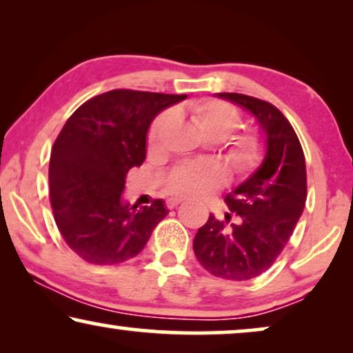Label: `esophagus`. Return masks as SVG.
<instances>
[{
    "label": "esophagus",
    "instance_id": "1",
    "mask_svg": "<svg viewBox=\"0 0 353 353\" xmlns=\"http://www.w3.org/2000/svg\"><path fill=\"white\" fill-rule=\"evenodd\" d=\"M178 204H181V199H173V197H172V199L167 201V207H168V209H175V207H176Z\"/></svg>",
    "mask_w": 353,
    "mask_h": 353
}]
</instances>
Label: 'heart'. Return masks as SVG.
Returning <instances> with one entry per match:
<instances>
[{"mask_svg":"<svg viewBox=\"0 0 353 353\" xmlns=\"http://www.w3.org/2000/svg\"><path fill=\"white\" fill-rule=\"evenodd\" d=\"M175 119L173 110L159 115L149 130V144L156 146L163 132ZM191 119L199 132L210 141H223L241 125L239 110L225 101L202 99L191 105ZM265 156L262 138L257 134H244L230 144L228 162L236 172L248 173L257 168ZM223 168L215 162L183 163L172 173L167 190L178 197H202L225 183Z\"/></svg>","mask_w":353,"mask_h":353,"instance_id":"heart-1","label":"heart"}]
</instances>
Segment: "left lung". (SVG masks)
<instances>
[{"label": "left lung", "mask_w": 353, "mask_h": 353, "mask_svg": "<svg viewBox=\"0 0 353 353\" xmlns=\"http://www.w3.org/2000/svg\"><path fill=\"white\" fill-rule=\"evenodd\" d=\"M254 115L265 138V157L248 180L225 197L239 215L226 225L210 214L197 230L192 249L214 276L252 279L272 267L291 238L307 199L305 157L289 120L267 101L239 93H216Z\"/></svg>", "instance_id": "1"}]
</instances>
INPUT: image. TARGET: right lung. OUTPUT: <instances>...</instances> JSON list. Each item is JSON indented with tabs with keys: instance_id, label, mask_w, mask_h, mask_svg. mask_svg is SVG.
<instances>
[{
	"instance_id": "right-lung-1",
	"label": "right lung",
	"mask_w": 353,
	"mask_h": 353,
	"mask_svg": "<svg viewBox=\"0 0 353 353\" xmlns=\"http://www.w3.org/2000/svg\"><path fill=\"white\" fill-rule=\"evenodd\" d=\"M186 94L112 90L70 115L50 159L51 207L62 238L88 263L115 265L141 252L168 209L123 201L125 176L146 159L149 125Z\"/></svg>"
}]
</instances>
